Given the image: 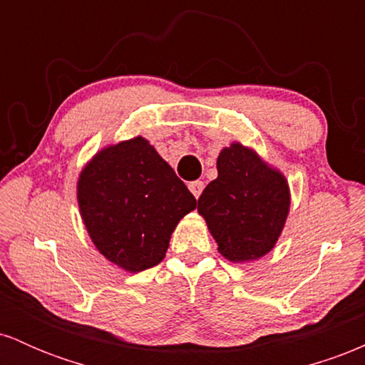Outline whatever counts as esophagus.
Here are the masks:
<instances>
[{"label":"esophagus","instance_id":"1","mask_svg":"<svg viewBox=\"0 0 365 365\" xmlns=\"http://www.w3.org/2000/svg\"><path fill=\"white\" fill-rule=\"evenodd\" d=\"M188 188H190V192L194 194L195 199H199V195L202 194V190H204V182H200V180H195V182L188 183Z\"/></svg>","mask_w":365,"mask_h":365}]
</instances>
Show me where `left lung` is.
Instances as JSON below:
<instances>
[{
	"label": "left lung",
	"instance_id": "left-lung-1",
	"mask_svg": "<svg viewBox=\"0 0 365 365\" xmlns=\"http://www.w3.org/2000/svg\"><path fill=\"white\" fill-rule=\"evenodd\" d=\"M288 209L290 194L283 175L240 144L221 150L217 178L197 200V211L220 252L235 262L254 261L273 249Z\"/></svg>",
	"mask_w": 365,
	"mask_h": 365
}]
</instances>
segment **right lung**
<instances>
[{
	"label": "right lung",
	"mask_w": 365,
	"mask_h": 365,
	"mask_svg": "<svg viewBox=\"0 0 365 365\" xmlns=\"http://www.w3.org/2000/svg\"><path fill=\"white\" fill-rule=\"evenodd\" d=\"M78 206L104 257L130 273L163 261L171 232L195 197L142 137L96 154L78 178Z\"/></svg>",
	"instance_id": "obj_1"
}]
</instances>
